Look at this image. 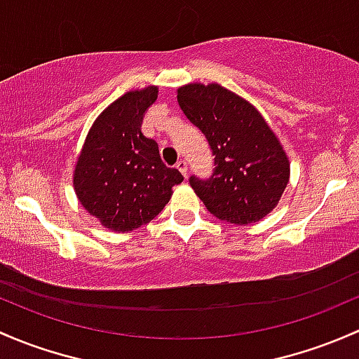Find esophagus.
I'll use <instances>...</instances> for the list:
<instances>
[{
  "instance_id": "esophagus-1",
  "label": "esophagus",
  "mask_w": 359,
  "mask_h": 359,
  "mask_svg": "<svg viewBox=\"0 0 359 359\" xmlns=\"http://www.w3.org/2000/svg\"><path fill=\"white\" fill-rule=\"evenodd\" d=\"M175 167L180 170V173H182L184 177H187V161L184 160V158H180V160L177 161V165H175Z\"/></svg>"
}]
</instances>
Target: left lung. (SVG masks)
Wrapping results in <instances>:
<instances>
[{
    "mask_svg": "<svg viewBox=\"0 0 359 359\" xmlns=\"http://www.w3.org/2000/svg\"><path fill=\"white\" fill-rule=\"evenodd\" d=\"M177 101L208 141L215 168L189 184L218 220L248 225L262 220L289 182V160L252 104L218 84L184 86Z\"/></svg>",
    "mask_w": 359,
    "mask_h": 359,
    "instance_id": "left-lung-1",
    "label": "left lung"
}]
</instances>
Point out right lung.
<instances>
[{"mask_svg":"<svg viewBox=\"0 0 359 359\" xmlns=\"http://www.w3.org/2000/svg\"><path fill=\"white\" fill-rule=\"evenodd\" d=\"M158 89L132 90L111 103L89 130L75 165L79 201L107 229L130 232L149 224L184 180L161 161L158 142L142 134V120Z\"/></svg>","mask_w":359,"mask_h":359,"instance_id":"add662e5","label":"right lung"}]
</instances>
